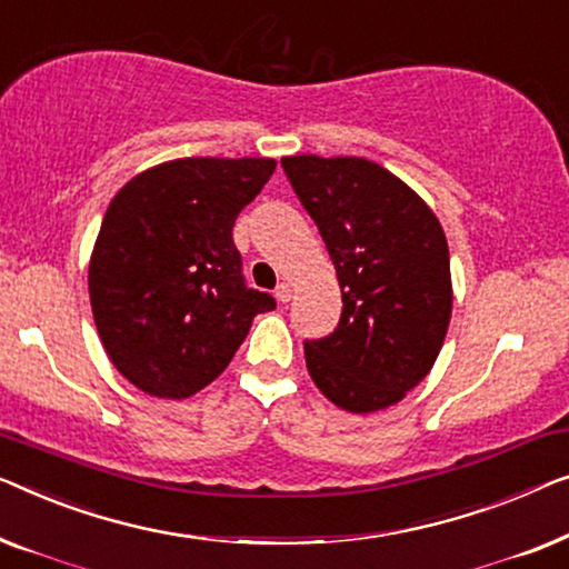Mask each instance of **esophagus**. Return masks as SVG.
Here are the masks:
<instances>
[{
    "label": "esophagus",
    "mask_w": 569,
    "mask_h": 569,
    "mask_svg": "<svg viewBox=\"0 0 569 569\" xmlns=\"http://www.w3.org/2000/svg\"><path fill=\"white\" fill-rule=\"evenodd\" d=\"M276 299L281 301V303L291 301V286H288V283H278V288H276Z\"/></svg>",
    "instance_id": "34e87169"
}]
</instances>
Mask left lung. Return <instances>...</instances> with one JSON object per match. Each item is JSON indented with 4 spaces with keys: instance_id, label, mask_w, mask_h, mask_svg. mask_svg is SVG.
Segmentation results:
<instances>
[{
    "instance_id": "8db88e82",
    "label": "left lung",
    "mask_w": 569,
    "mask_h": 569,
    "mask_svg": "<svg viewBox=\"0 0 569 569\" xmlns=\"http://www.w3.org/2000/svg\"><path fill=\"white\" fill-rule=\"evenodd\" d=\"M338 270L335 332L303 342L309 376L342 410L397 405L441 353L451 322L446 234L428 203L363 157H283Z\"/></svg>"
}]
</instances>
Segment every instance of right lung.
<instances>
[{
    "label": "right lung",
    "mask_w": 569,
    "mask_h": 569,
    "mask_svg": "<svg viewBox=\"0 0 569 569\" xmlns=\"http://www.w3.org/2000/svg\"><path fill=\"white\" fill-rule=\"evenodd\" d=\"M276 159L186 157L118 190L90 258V301L110 361L136 389L186 399L234 358L252 319L276 309L247 288L234 221Z\"/></svg>",
    "instance_id": "add662e5"
}]
</instances>
